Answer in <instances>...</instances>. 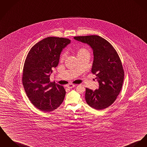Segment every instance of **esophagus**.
<instances>
[{
    "label": "esophagus",
    "instance_id": "esophagus-1",
    "mask_svg": "<svg viewBox=\"0 0 147 147\" xmlns=\"http://www.w3.org/2000/svg\"><path fill=\"white\" fill-rule=\"evenodd\" d=\"M75 86V85H73V84H69V85H67V87L69 88H74Z\"/></svg>",
    "mask_w": 147,
    "mask_h": 147
}]
</instances>
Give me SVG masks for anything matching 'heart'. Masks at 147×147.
I'll use <instances>...</instances> for the list:
<instances>
[{
  "instance_id": "heart-1",
  "label": "heart",
  "mask_w": 147,
  "mask_h": 147,
  "mask_svg": "<svg viewBox=\"0 0 147 147\" xmlns=\"http://www.w3.org/2000/svg\"><path fill=\"white\" fill-rule=\"evenodd\" d=\"M86 52H88V50L84 48H81L80 49L78 50V55H81V54H82V53H86ZM67 57V52H63L61 55V59H66V57Z\"/></svg>"
}]
</instances>
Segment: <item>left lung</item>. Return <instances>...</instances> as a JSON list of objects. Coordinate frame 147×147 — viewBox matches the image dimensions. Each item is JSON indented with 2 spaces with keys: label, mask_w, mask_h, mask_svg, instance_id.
Instances as JSON below:
<instances>
[{
  "label": "left lung",
  "mask_w": 147,
  "mask_h": 147,
  "mask_svg": "<svg viewBox=\"0 0 147 147\" xmlns=\"http://www.w3.org/2000/svg\"><path fill=\"white\" fill-rule=\"evenodd\" d=\"M74 38L88 44L93 51L91 72L96 76L99 88L95 91L86 88V101L96 110L108 108L115 101L124 81V72L117 52L108 40L98 36Z\"/></svg>",
  "instance_id": "8db88e82"
}]
</instances>
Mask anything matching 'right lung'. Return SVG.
Masks as SVG:
<instances>
[{
  "mask_svg": "<svg viewBox=\"0 0 147 147\" xmlns=\"http://www.w3.org/2000/svg\"><path fill=\"white\" fill-rule=\"evenodd\" d=\"M67 38L49 37L30 49L26 59L22 82L27 96L39 110L49 112L59 107L66 95L62 86L50 81L53 67L58 66L61 53L70 43Z\"/></svg>",
  "mask_w": 147,
  "mask_h": 147,
  "instance_id": "obj_1",
  "label": "right lung"
}]
</instances>
